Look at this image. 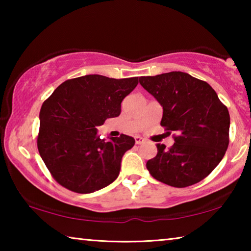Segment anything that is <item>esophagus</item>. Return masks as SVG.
Masks as SVG:
<instances>
[{"instance_id":"1","label":"esophagus","mask_w":251,"mask_h":251,"mask_svg":"<svg viewBox=\"0 0 251 251\" xmlns=\"http://www.w3.org/2000/svg\"><path fill=\"white\" fill-rule=\"evenodd\" d=\"M144 142H145V139H144L143 137H139V136H135V143L137 144V145H139V144H143Z\"/></svg>"}]
</instances>
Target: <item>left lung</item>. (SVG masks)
I'll return each mask as SVG.
<instances>
[{"label": "left lung", "mask_w": 251, "mask_h": 251, "mask_svg": "<svg viewBox=\"0 0 251 251\" xmlns=\"http://www.w3.org/2000/svg\"><path fill=\"white\" fill-rule=\"evenodd\" d=\"M139 83L163 106L160 125L174 145L157 144V155L146 163L151 175L182 188L206 178L220 163L229 144L230 116L226 105L205 80L182 72L142 76Z\"/></svg>", "instance_id": "left-lung-1"}]
</instances>
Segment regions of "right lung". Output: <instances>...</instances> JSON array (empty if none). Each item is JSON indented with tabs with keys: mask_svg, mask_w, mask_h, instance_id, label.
I'll use <instances>...</instances> for the list:
<instances>
[{
	"mask_svg": "<svg viewBox=\"0 0 251 251\" xmlns=\"http://www.w3.org/2000/svg\"><path fill=\"white\" fill-rule=\"evenodd\" d=\"M137 84L138 77L85 75L65 80L44 101L37 148L59 185L74 193L90 194L116 179L122 157L135 139L122 134L106 142L96 127L120 116L123 100Z\"/></svg>",
	"mask_w": 251,
	"mask_h": 251,
	"instance_id": "add662e5",
	"label": "right lung"
}]
</instances>
